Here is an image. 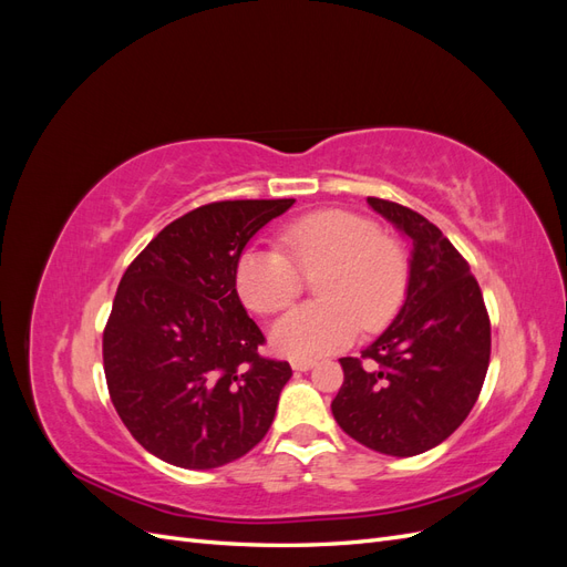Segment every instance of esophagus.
<instances>
[{"label": "esophagus", "instance_id": "esophagus-1", "mask_svg": "<svg viewBox=\"0 0 567 567\" xmlns=\"http://www.w3.org/2000/svg\"><path fill=\"white\" fill-rule=\"evenodd\" d=\"M290 367H293L296 371H310L315 367V362H312V359H293Z\"/></svg>", "mask_w": 567, "mask_h": 567}]
</instances>
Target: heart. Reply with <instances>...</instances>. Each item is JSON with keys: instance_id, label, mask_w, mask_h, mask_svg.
Segmentation results:
<instances>
[{"instance_id": "1", "label": "heart", "mask_w": 567, "mask_h": 567, "mask_svg": "<svg viewBox=\"0 0 567 567\" xmlns=\"http://www.w3.org/2000/svg\"><path fill=\"white\" fill-rule=\"evenodd\" d=\"M279 248H248L234 269L250 310L277 315L298 298L302 271L317 275L321 300L296 307L271 329L274 348L317 359L348 348L359 329L388 326L406 298L409 257L371 217L350 210L305 215L281 231Z\"/></svg>"}]
</instances>
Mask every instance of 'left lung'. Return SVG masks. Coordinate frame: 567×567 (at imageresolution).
<instances>
[{"label":"left lung","instance_id":"obj_1","mask_svg":"<svg viewBox=\"0 0 567 567\" xmlns=\"http://www.w3.org/2000/svg\"><path fill=\"white\" fill-rule=\"evenodd\" d=\"M409 241V286L398 317L346 373L333 419L352 440L388 456L437 447L466 421L489 367V317L468 262L433 221L367 198Z\"/></svg>","mask_w":567,"mask_h":567}]
</instances>
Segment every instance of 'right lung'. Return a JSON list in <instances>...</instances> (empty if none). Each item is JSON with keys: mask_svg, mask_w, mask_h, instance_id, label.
Returning a JSON list of instances; mask_svg holds the SVG:
<instances>
[{"mask_svg": "<svg viewBox=\"0 0 567 567\" xmlns=\"http://www.w3.org/2000/svg\"><path fill=\"white\" fill-rule=\"evenodd\" d=\"M293 203L200 205L169 221L120 279L104 329L106 383L117 416L153 456L208 471L267 435L293 371L257 352L265 336L238 300L234 269Z\"/></svg>", "mask_w": 567, "mask_h": 567, "instance_id": "obj_1", "label": "right lung"}]
</instances>
